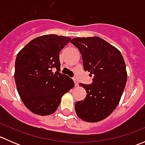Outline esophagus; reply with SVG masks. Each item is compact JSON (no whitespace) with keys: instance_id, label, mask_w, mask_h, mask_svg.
I'll use <instances>...</instances> for the list:
<instances>
[{"instance_id":"obj_1","label":"esophagus","mask_w":145,"mask_h":145,"mask_svg":"<svg viewBox=\"0 0 145 145\" xmlns=\"http://www.w3.org/2000/svg\"><path fill=\"white\" fill-rule=\"evenodd\" d=\"M74 84H75V86H78V81H77L76 79V78H74Z\"/></svg>"}]
</instances>
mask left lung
<instances>
[{
	"label": "left lung",
	"instance_id": "left-lung-1",
	"mask_svg": "<svg viewBox=\"0 0 145 145\" xmlns=\"http://www.w3.org/2000/svg\"><path fill=\"white\" fill-rule=\"evenodd\" d=\"M70 43L81 52L84 71L93 76L84 100L76 102V114L83 121L97 122L116 109L127 81L125 64L121 52L99 37L74 38Z\"/></svg>",
	"mask_w": 145,
	"mask_h": 145
}]
</instances>
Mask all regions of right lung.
I'll return each instance as SVG.
<instances>
[{
  "label": "right lung",
  "instance_id": "right-lung-1",
  "mask_svg": "<svg viewBox=\"0 0 145 145\" xmlns=\"http://www.w3.org/2000/svg\"><path fill=\"white\" fill-rule=\"evenodd\" d=\"M71 39L55 34L31 40L15 60L14 80L26 106L36 114L54 113L61 98L74 86L71 78L60 73L59 52ZM56 69L55 73L52 70Z\"/></svg>",
  "mask_w": 145,
  "mask_h": 145
}]
</instances>
